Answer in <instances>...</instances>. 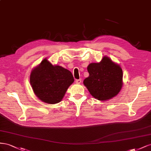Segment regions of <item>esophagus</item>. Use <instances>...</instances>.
Instances as JSON below:
<instances>
[{
	"mask_svg": "<svg viewBox=\"0 0 151 151\" xmlns=\"http://www.w3.org/2000/svg\"><path fill=\"white\" fill-rule=\"evenodd\" d=\"M81 82V79H79V80H76V83L77 84H80Z\"/></svg>",
	"mask_w": 151,
	"mask_h": 151,
	"instance_id": "1",
	"label": "esophagus"
}]
</instances>
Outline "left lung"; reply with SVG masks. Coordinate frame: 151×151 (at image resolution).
Listing matches in <instances>:
<instances>
[{
    "mask_svg": "<svg viewBox=\"0 0 151 151\" xmlns=\"http://www.w3.org/2000/svg\"><path fill=\"white\" fill-rule=\"evenodd\" d=\"M87 70L89 76L83 84L96 99L109 100L120 92L123 83L122 69L109 57L105 55L99 63H90Z\"/></svg>",
    "mask_w": 151,
    "mask_h": 151,
    "instance_id": "left-lung-1",
    "label": "left lung"
}]
</instances>
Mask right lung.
I'll list each match as a JSON object with an SVG mask.
<instances>
[{
	"instance_id": "obj_1",
	"label": "right lung",
	"mask_w": 151,
	"mask_h": 151,
	"mask_svg": "<svg viewBox=\"0 0 151 151\" xmlns=\"http://www.w3.org/2000/svg\"><path fill=\"white\" fill-rule=\"evenodd\" d=\"M29 81L37 97L47 104H54L63 100L74 78L67 69L53 65L44 58L32 70Z\"/></svg>"
}]
</instances>
